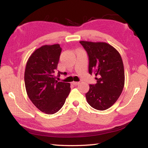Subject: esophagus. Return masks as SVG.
I'll list each match as a JSON object with an SVG mask.
<instances>
[{
  "mask_svg": "<svg viewBox=\"0 0 148 148\" xmlns=\"http://www.w3.org/2000/svg\"><path fill=\"white\" fill-rule=\"evenodd\" d=\"M72 84L74 85V86H77V85L79 84V82H72Z\"/></svg>",
  "mask_w": 148,
  "mask_h": 148,
  "instance_id": "1",
  "label": "esophagus"
}]
</instances>
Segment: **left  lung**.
Wrapping results in <instances>:
<instances>
[{
	"label": "left lung",
	"instance_id": "left-lung-1",
	"mask_svg": "<svg viewBox=\"0 0 148 148\" xmlns=\"http://www.w3.org/2000/svg\"><path fill=\"white\" fill-rule=\"evenodd\" d=\"M89 57V73H94L97 84H90L86 94L93 108L105 110L111 107L121 94L125 84L121 57L113 46L106 42L80 41Z\"/></svg>",
	"mask_w": 148,
	"mask_h": 148
}]
</instances>
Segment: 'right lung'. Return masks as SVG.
Returning a JSON list of instances; mask_svg holds the SVG:
<instances>
[{"label":"right lung","mask_w":148,"mask_h":148,"mask_svg":"<svg viewBox=\"0 0 148 148\" xmlns=\"http://www.w3.org/2000/svg\"><path fill=\"white\" fill-rule=\"evenodd\" d=\"M61 47L59 44L45 45L32 53L25 71L27 95L37 108L53 114L63 106L71 91V84L56 79ZM62 72H58V76Z\"/></svg>","instance_id":"obj_1"}]
</instances>
